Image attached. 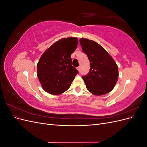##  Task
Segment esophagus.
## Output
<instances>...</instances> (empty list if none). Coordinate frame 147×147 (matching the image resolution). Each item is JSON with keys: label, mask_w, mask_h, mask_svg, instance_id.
Segmentation results:
<instances>
[{"label": "esophagus", "mask_w": 147, "mask_h": 147, "mask_svg": "<svg viewBox=\"0 0 147 147\" xmlns=\"http://www.w3.org/2000/svg\"><path fill=\"white\" fill-rule=\"evenodd\" d=\"M80 68H81V67H80V66H79V67H78L77 68V70L79 71V72H80Z\"/></svg>", "instance_id": "34e87169"}]
</instances>
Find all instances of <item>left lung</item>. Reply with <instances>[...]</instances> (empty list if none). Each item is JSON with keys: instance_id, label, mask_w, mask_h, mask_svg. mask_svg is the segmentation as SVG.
<instances>
[{"instance_id": "obj_1", "label": "left lung", "mask_w": 147, "mask_h": 147, "mask_svg": "<svg viewBox=\"0 0 147 147\" xmlns=\"http://www.w3.org/2000/svg\"><path fill=\"white\" fill-rule=\"evenodd\" d=\"M80 43L90 62L88 74L82 76L88 90L97 96L110 92L116 84L119 75L116 63L97 42L80 38Z\"/></svg>"}]
</instances>
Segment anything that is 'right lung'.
<instances>
[{
	"mask_svg": "<svg viewBox=\"0 0 147 147\" xmlns=\"http://www.w3.org/2000/svg\"><path fill=\"white\" fill-rule=\"evenodd\" d=\"M78 44L75 37L64 38L44 52L37 64V77L43 89L58 95L69 88L78 71L72 65L71 54Z\"/></svg>",
	"mask_w": 147,
	"mask_h": 147,
	"instance_id": "add662e5",
	"label": "right lung"
}]
</instances>
